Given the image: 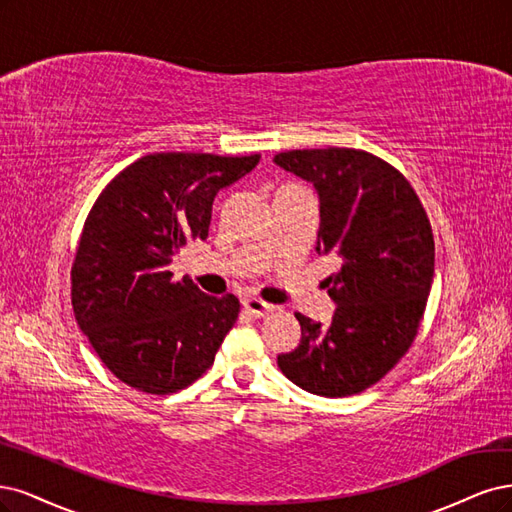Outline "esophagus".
I'll return each instance as SVG.
<instances>
[{
  "label": "esophagus",
  "instance_id": "esophagus-1",
  "mask_svg": "<svg viewBox=\"0 0 512 512\" xmlns=\"http://www.w3.org/2000/svg\"><path fill=\"white\" fill-rule=\"evenodd\" d=\"M242 308H244L246 315H251V317H255V319L266 317V315H270V312L274 310L272 304L263 302V300H259V298H246V300L242 302Z\"/></svg>",
  "mask_w": 512,
  "mask_h": 512
}]
</instances>
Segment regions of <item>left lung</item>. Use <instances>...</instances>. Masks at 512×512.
<instances>
[{
    "instance_id": "left-lung-1",
    "label": "left lung",
    "mask_w": 512,
    "mask_h": 512,
    "mask_svg": "<svg viewBox=\"0 0 512 512\" xmlns=\"http://www.w3.org/2000/svg\"><path fill=\"white\" fill-rule=\"evenodd\" d=\"M274 163L315 185L317 253L342 259V268L325 278L336 302L332 323L295 312L302 340L278 355V368L323 398L361 393L417 338L434 280L430 219L404 174L372 153L304 148L278 153Z\"/></svg>"
}]
</instances>
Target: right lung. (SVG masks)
<instances>
[{
	"label": "right lung",
	"mask_w": 512,
	"mask_h": 512,
	"mask_svg": "<svg viewBox=\"0 0 512 512\" xmlns=\"http://www.w3.org/2000/svg\"><path fill=\"white\" fill-rule=\"evenodd\" d=\"M261 155L153 153L114 176L82 227L72 263L74 317L104 366L144 393L189 387L214 361L240 302L212 298L168 266L206 240L214 195Z\"/></svg>",
	"instance_id": "right-lung-1"
}]
</instances>
